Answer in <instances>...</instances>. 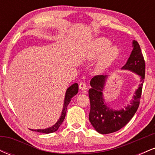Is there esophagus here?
Listing matches in <instances>:
<instances>
[{
  "label": "esophagus",
  "mask_w": 155,
  "mask_h": 155,
  "mask_svg": "<svg viewBox=\"0 0 155 155\" xmlns=\"http://www.w3.org/2000/svg\"><path fill=\"white\" fill-rule=\"evenodd\" d=\"M79 89L82 91H84V90H87V85L86 84L84 83H80L79 84Z\"/></svg>",
  "instance_id": "obj_1"
}]
</instances>
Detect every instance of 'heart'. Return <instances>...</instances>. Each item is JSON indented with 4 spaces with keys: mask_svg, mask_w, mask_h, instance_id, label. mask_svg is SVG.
<instances>
[{
    "mask_svg": "<svg viewBox=\"0 0 155 155\" xmlns=\"http://www.w3.org/2000/svg\"><path fill=\"white\" fill-rule=\"evenodd\" d=\"M111 44V41L106 38H97L92 43L88 58L94 59L102 54L97 63L99 69H104L118 58L120 54L119 49L115 46L110 47Z\"/></svg>",
    "mask_w": 155,
    "mask_h": 155,
    "instance_id": "1",
    "label": "heart"
}]
</instances>
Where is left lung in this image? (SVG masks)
Returning <instances> with one entry per match:
<instances>
[{"label":"left lung","mask_w":155,"mask_h":155,"mask_svg":"<svg viewBox=\"0 0 155 155\" xmlns=\"http://www.w3.org/2000/svg\"><path fill=\"white\" fill-rule=\"evenodd\" d=\"M133 48L127 63L122 68V70L130 71L140 76V84L130 104L120 110L113 109L106 104L103 92L108 79L107 75L95 76L90 81L89 120L95 130L101 134H108L122 128L133 118L139 106L145 77V62L139 44L135 40L133 41Z\"/></svg>","instance_id":"left-lung-1"}]
</instances>
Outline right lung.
<instances>
[{"mask_svg":"<svg viewBox=\"0 0 155 155\" xmlns=\"http://www.w3.org/2000/svg\"><path fill=\"white\" fill-rule=\"evenodd\" d=\"M79 92V85L77 83H74V84H72L71 86L69 87L66 90L65 92V99H64V104H63V108L62 110L61 115H60L59 120H58V122L55 123L54 125L51 126L50 127H48L46 129H38V130H31L33 131H36V132L39 133H43L48 134V133H54L55 131H57L59 128V127L61 125V124L63 123L64 119L65 117V114H66V111H67V106L69 104L70 101H71V98L74 97V95H76V94Z\"/></svg>","mask_w":155,"mask_h":155,"instance_id":"obj_1","label":"right lung"}]
</instances>
